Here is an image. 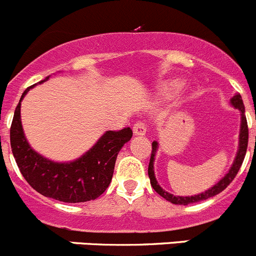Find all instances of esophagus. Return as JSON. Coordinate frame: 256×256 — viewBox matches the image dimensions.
<instances>
[{
  "label": "esophagus",
  "instance_id": "34e87169",
  "mask_svg": "<svg viewBox=\"0 0 256 256\" xmlns=\"http://www.w3.org/2000/svg\"><path fill=\"white\" fill-rule=\"evenodd\" d=\"M146 130H147V126H146V123L142 120H138L137 123L133 126V133L136 136H144Z\"/></svg>",
  "mask_w": 256,
  "mask_h": 256
}]
</instances>
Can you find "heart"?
I'll return each instance as SVG.
<instances>
[{
  "label": "heart",
  "mask_w": 256,
  "mask_h": 256,
  "mask_svg": "<svg viewBox=\"0 0 256 256\" xmlns=\"http://www.w3.org/2000/svg\"><path fill=\"white\" fill-rule=\"evenodd\" d=\"M181 88V84L177 82H171V84L166 85V86L163 88L162 89V96H164V98H170V96H174V94L178 92V89Z\"/></svg>",
  "instance_id": "b5f03b06"
}]
</instances>
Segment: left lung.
<instances>
[{"label":"left lung","mask_w":256,"mask_h":256,"mask_svg":"<svg viewBox=\"0 0 256 256\" xmlns=\"http://www.w3.org/2000/svg\"><path fill=\"white\" fill-rule=\"evenodd\" d=\"M231 104L232 106H235L236 109H239L242 112V126H240V134H239V150H238V154H236L235 160H234L232 166H231L230 171L218 182L214 187H211L208 191L202 192V194H194V196H174V194H170V192L164 191L162 187L158 184L157 180L154 176V170H153V162H154V156L157 152L158 143L153 142L152 143V153H150V166H148V176H150V184H152L153 190L157 192L160 196H162L163 198H166L170 202L174 204V205H190V204L198 202V201H202V200H208L210 197L216 196L218 194L222 192L228 184L232 182V180L235 178V176L239 172L240 167L242 164V160H244L245 154H246V148H248V140H249V130H248V122L246 116H245V106L242 103V99L240 94H236L231 98Z\"/></svg>","instance_id":"8db88e82"}]
</instances>
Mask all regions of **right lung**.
I'll return each mask as SVG.
<instances>
[{"label":"right lung","mask_w":256,"mask_h":256,"mask_svg":"<svg viewBox=\"0 0 256 256\" xmlns=\"http://www.w3.org/2000/svg\"><path fill=\"white\" fill-rule=\"evenodd\" d=\"M48 79V76L42 82ZM30 88L24 92L14 109L10 130L12 153L20 172L38 194L58 201L76 204L98 198L110 184L116 156L124 143L132 138V130L128 126L120 130H108L78 160L69 163L52 162L36 153L24 134L21 100Z\"/></svg>","instance_id":"obj_1"}]
</instances>
